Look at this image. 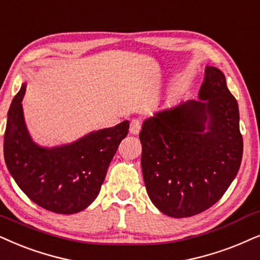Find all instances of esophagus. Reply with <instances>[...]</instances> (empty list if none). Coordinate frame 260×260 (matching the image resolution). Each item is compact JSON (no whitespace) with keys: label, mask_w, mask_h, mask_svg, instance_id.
<instances>
[{"label":"esophagus","mask_w":260,"mask_h":260,"mask_svg":"<svg viewBox=\"0 0 260 260\" xmlns=\"http://www.w3.org/2000/svg\"><path fill=\"white\" fill-rule=\"evenodd\" d=\"M141 130V122L138 119H133L130 123V134L137 135Z\"/></svg>","instance_id":"esophagus-1"}]
</instances>
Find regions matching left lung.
Wrapping results in <instances>:
<instances>
[{
    "label": "left lung",
    "mask_w": 260,
    "mask_h": 260,
    "mask_svg": "<svg viewBox=\"0 0 260 260\" xmlns=\"http://www.w3.org/2000/svg\"><path fill=\"white\" fill-rule=\"evenodd\" d=\"M198 99L157 111L140 133L148 196L175 218L193 216L216 203L242 159L238 103L216 67H205Z\"/></svg>",
    "instance_id": "left-lung-1"
}]
</instances>
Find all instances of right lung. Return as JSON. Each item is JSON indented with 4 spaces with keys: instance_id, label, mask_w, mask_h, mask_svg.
<instances>
[{
    "instance_id": "obj_1",
    "label": "right lung",
    "mask_w": 260,
    "mask_h": 260,
    "mask_svg": "<svg viewBox=\"0 0 260 260\" xmlns=\"http://www.w3.org/2000/svg\"><path fill=\"white\" fill-rule=\"evenodd\" d=\"M25 92L22 83L8 111L3 151L9 173L26 196L46 210L66 215L85 210L99 194L129 120L90 131L72 143L44 147L27 129Z\"/></svg>"
}]
</instances>
